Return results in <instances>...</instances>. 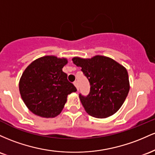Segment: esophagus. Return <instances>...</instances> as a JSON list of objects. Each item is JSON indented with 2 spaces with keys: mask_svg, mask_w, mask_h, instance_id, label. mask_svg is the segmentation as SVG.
<instances>
[{
  "mask_svg": "<svg viewBox=\"0 0 155 155\" xmlns=\"http://www.w3.org/2000/svg\"><path fill=\"white\" fill-rule=\"evenodd\" d=\"M73 83H74V86L76 87V88H77V90H78H78H79V88H78V83L77 81H74V82Z\"/></svg>",
  "mask_w": 155,
  "mask_h": 155,
  "instance_id": "esophagus-1",
  "label": "esophagus"
}]
</instances>
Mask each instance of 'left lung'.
<instances>
[{
	"instance_id": "left-lung-1",
	"label": "left lung",
	"mask_w": 155,
	"mask_h": 155,
	"mask_svg": "<svg viewBox=\"0 0 155 155\" xmlns=\"http://www.w3.org/2000/svg\"><path fill=\"white\" fill-rule=\"evenodd\" d=\"M72 61L81 67V71L90 83L88 96L79 94L85 110L98 119L116 114L130 91L126 68L114 59L99 55L91 58L74 57Z\"/></svg>"
}]
</instances>
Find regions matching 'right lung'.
I'll return each mask as SVG.
<instances>
[{
	"instance_id": "add662e5",
	"label": "right lung",
	"mask_w": 155,
	"mask_h": 155,
	"mask_svg": "<svg viewBox=\"0 0 155 155\" xmlns=\"http://www.w3.org/2000/svg\"><path fill=\"white\" fill-rule=\"evenodd\" d=\"M67 63L65 58L46 55L36 59L25 69L19 90L24 103L33 114L54 118L63 110L68 94L77 91L62 71Z\"/></svg>"
}]
</instances>
